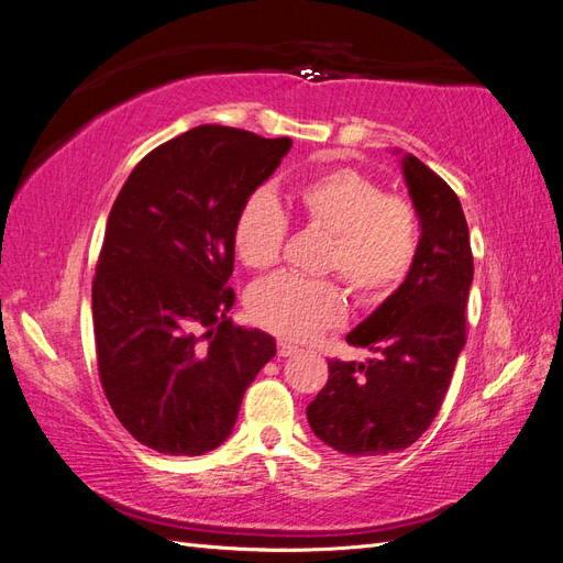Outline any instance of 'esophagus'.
<instances>
[{
  "mask_svg": "<svg viewBox=\"0 0 563 563\" xmlns=\"http://www.w3.org/2000/svg\"><path fill=\"white\" fill-rule=\"evenodd\" d=\"M296 352H298V345L288 343V340H279V343H277V354H279V356H291V354H296Z\"/></svg>",
  "mask_w": 563,
  "mask_h": 563,
  "instance_id": "1",
  "label": "esophagus"
}]
</instances>
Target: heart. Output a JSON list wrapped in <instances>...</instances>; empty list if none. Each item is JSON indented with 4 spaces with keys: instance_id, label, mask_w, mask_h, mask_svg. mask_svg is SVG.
<instances>
[{
    "instance_id": "b5f03b06",
    "label": "heart",
    "mask_w": 563,
    "mask_h": 563,
    "mask_svg": "<svg viewBox=\"0 0 563 563\" xmlns=\"http://www.w3.org/2000/svg\"><path fill=\"white\" fill-rule=\"evenodd\" d=\"M288 199L305 225L329 232L323 269L343 275L360 302L378 305L404 284L420 246V218L406 197L387 195L371 176L338 166L300 180ZM286 234L277 199L255 190L234 216L232 246L246 267L267 269L279 261ZM246 308L258 327L305 340L347 317V288L333 277L279 272L251 288Z\"/></svg>"
}]
</instances>
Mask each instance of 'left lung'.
<instances>
[{
	"label": "left lung",
	"instance_id": "obj_1",
	"mask_svg": "<svg viewBox=\"0 0 563 563\" xmlns=\"http://www.w3.org/2000/svg\"><path fill=\"white\" fill-rule=\"evenodd\" d=\"M408 195L420 218V246L404 284L347 343L368 347L366 364L329 362V383L308 406L312 432L347 455L411 446L444 401L467 335L474 277L467 220L457 195L418 157H404Z\"/></svg>",
	"mask_w": 563,
	"mask_h": 563
}]
</instances>
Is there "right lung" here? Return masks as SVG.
Returning <instances> with one entry per match:
<instances>
[{"label": "right lung", "mask_w": 563, "mask_h": 563, "mask_svg": "<svg viewBox=\"0 0 563 563\" xmlns=\"http://www.w3.org/2000/svg\"><path fill=\"white\" fill-rule=\"evenodd\" d=\"M291 139L203 124L145 155L119 190L91 288L98 376L143 446L203 455L230 437L275 338L228 317L232 223Z\"/></svg>", "instance_id": "add662e5"}]
</instances>
